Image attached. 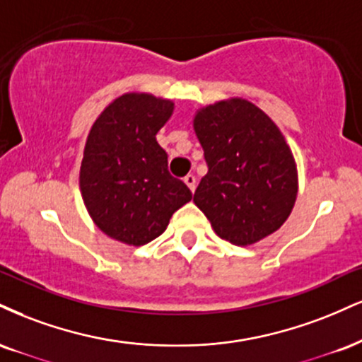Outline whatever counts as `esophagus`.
Returning <instances> with one entry per match:
<instances>
[{
	"label": "esophagus",
	"instance_id": "obj_1",
	"mask_svg": "<svg viewBox=\"0 0 362 362\" xmlns=\"http://www.w3.org/2000/svg\"><path fill=\"white\" fill-rule=\"evenodd\" d=\"M184 182H185V185L190 189V192H194V190H195V177L192 175V173H189V175H185Z\"/></svg>",
	"mask_w": 362,
	"mask_h": 362
}]
</instances>
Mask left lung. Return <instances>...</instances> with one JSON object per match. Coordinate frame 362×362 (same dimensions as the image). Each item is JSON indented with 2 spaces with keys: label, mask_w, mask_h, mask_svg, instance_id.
I'll return each instance as SVG.
<instances>
[{
  "label": "left lung",
  "mask_w": 362,
  "mask_h": 362,
  "mask_svg": "<svg viewBox=\"0 0 362 362\" xmlns=\"http://www.w3.org/2000/svg\"><path fill=\"white\" fill-rule=\"evenodd\" d=\"M192 123L209 167L194 202L217 236L250 246L280 229L297 200L298 170L275 121L229 98L200 107Z\"/></svg>",
  "instance_id": "1"
}]
</instances>
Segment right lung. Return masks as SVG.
I'll use <instances>...</instances> for the list:
<instances>
[{
    "label": "right lung",
    "instance_id": "obj_1",
    "mask_svg": "<svg viewBox=\"0 0 362 362\" xmlns=\"http://www.w3.org/2000/svg\"><path fill=\"white\" fill-rule=\"evenodd\" d=\"M173 110L172 99L124 93L104 107L87 134L82 200L93 223L123 245L153 241L192 199L189 187L170 175L167 153L156 141Z\"/></svg>",
    "mask_w": 362,
    "mask_h": 362
}]
</instances>
